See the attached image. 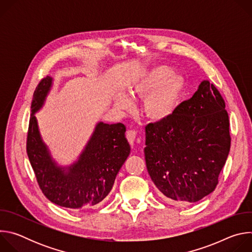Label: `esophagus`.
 Wrapping results in <instances>:
<instances>
[{"label": "esophagus", "instance_id": "1", "mask_svg": "<svg viewBox=\"0 0 252 252\" xmlns=\"http://www.w3.org/2000/svg\"><path fill=\"white\" fill-rule=\"evenodd\" d=\"M126 137H127L128 142L130 143V146L133 147L135 141H136V137H137L136 131H135V130H132V129H131V130H128V131L126 132Z\"/></svg>", "mask_w": 252, "mask_h": 252}]
</instances>
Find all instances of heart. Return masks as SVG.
Masks as SVG:
<instances>
[{
  "mask_svg": "<svg viewBox=\"0 0 252 252\" xmlns=\"http://www.w3.org/2000/svg\"><path fill=\"white\" fill-rule=\"evenodd\" d=\"M186 79L167 65H158L142 74L130 87L133 96L141 97L142 113L153 122H163L170 118L186 91ZM121 109H126L130 101L124 95L116 98Z\"/></svg>",
  "mask_w": 252,
  "mask_h": 252,
  "instance_id": "b5f03b06",
  "label": "heart"
}]
</instances>
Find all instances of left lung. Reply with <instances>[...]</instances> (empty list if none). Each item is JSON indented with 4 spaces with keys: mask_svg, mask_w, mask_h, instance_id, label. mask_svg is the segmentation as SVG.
I'll return each instance as SVG.
<instances>
[{
    "mask_svg": "<svg viewBox=\"0 0 252 252\" xmlns=\"http://www.w3.org/2000/svg\"><path fill=\"white\" fill-rule=\"evenodd\" d=\"M145 158L152 181L177 205L196 202L219 184L229 150L225 102L209 81L163 122L146 126Z\"/></svg>",
    "mask_w": 252,
    "mask_h": 252,
    "instance_id": "obj_1",
    "label": "left lung"
}]
</instances>
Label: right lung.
<instances>
[{
    "label": "right lung",
    "instance_id": "1",
    "mask_svg": "<svg viewBox=\"0 0 252 252\" xmlns=\"http://www.w3.org/2000/svg\"><path fill=\"white\" fill-rule=\"evenodd\" d=\"M53 78L47 77L35 89L32 101L27 153L38 184L53 203L71 209L88 208L100 202L110 193L118 172L129 156L130 146L126 126L98 122L77 160L61 165L43 140L37 114L53 88Z\"/></svg>",
    "mask_w": 252,
    "mask_h": 252
}]
</instances>
